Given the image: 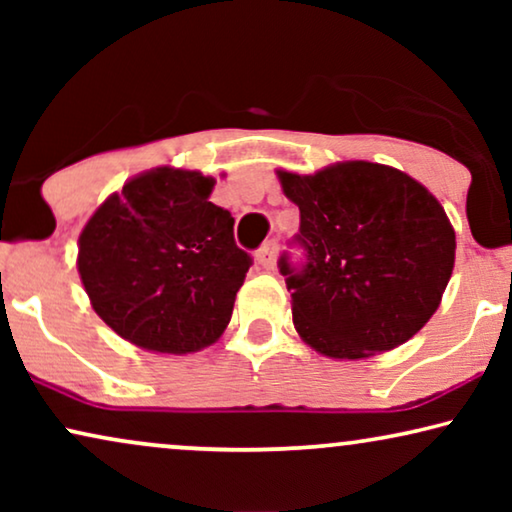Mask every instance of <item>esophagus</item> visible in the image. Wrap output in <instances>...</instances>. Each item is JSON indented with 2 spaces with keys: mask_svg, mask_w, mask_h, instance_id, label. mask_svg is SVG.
Segmentation results:
<instances>
[{
  "mask_svg": "<svg viewBox=\"0 0 512 512\" xmlns=\"http://www.w3.org/2000/svg\"><path fill=\"white\" fill-rule=\"evenodd\" d=\"M277 251H279V242L268 240L261 249H258V254H256L258 263H261L265 270H272V268H275V261H277Z\"/></svg>",
  "mask_w": 512,
  "mask_h": 512,
  "instance_id": "34e87169",
  "label": "esophagus"
}]
</instances>
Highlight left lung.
<instances>
[{
  "instance_id": "left-lung-1",
  "label": "left lung",
  "mask_w": 512,
  "mask_h": 512,
  "mask_svg": "<svg viewBox=\"0 0 512 512\" xmlns=\"http://www.w3.org/2000/svg\"><path fill=\"white\" fill-rule=\"evenodd\" d=\"M300 209L293 263L279 256L293 324L333 359H363L410 340L454 268V230L422 184L394 167L352 160L310 177L279 172Z\"/></svg>"
}]
</instances>
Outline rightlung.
Listing matches in <instances>:
<instances>
[{
    "label": "right lung",
    "mask_w": 512,
    "mask_h": 512,
    "mask_svg": "<svg viewBox=\"0 0 512 512\" xmlns=\"http://www.w3.org/2000/svg\"><path fill=\"white\" fill-rule=\"evenodd\" d=\"M214 179L158 167L90 216L79 275L107 326L151 352L186 354L228 326L251 256L235 244L228 209L209 202Z\"/></svg>",
    "instance_id": "1"
}]
</instances>
